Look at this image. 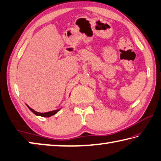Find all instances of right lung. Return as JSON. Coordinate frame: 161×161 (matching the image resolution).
Wrapping results in <instances>:
<instances>
[{"label": "right lung", "instance_id": "1", "mask_svg": "<svg viewBox=\"0 0 161 161\" xmlns=\"http://www.w3.org/2000/svg\"><path fill=\"white\" fill-rule=\"evenodd\" d=\"M27 105V104H26ZM27 107L29 108V109L31 110L32 113L35 114V115L37 116H42V117H50L51 116H53L54 114H56L58 112V111L60 110V108L59 109H57V110H54V111H49V112H45V113H40V112H37V111H35V110L32 109L31 107H29V106L27 105Z\"/></svg>", "mask_w": 161, "mask_h": 161}]
</instances>
